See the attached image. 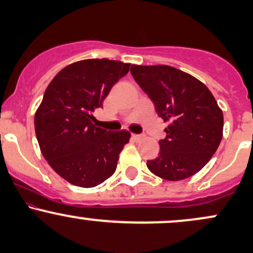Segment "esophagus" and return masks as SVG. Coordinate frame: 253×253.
<instances>
[{"label": "esophagus", "instance_id": "34e87169", "mask_svg": "<svg viewBox=\"0 0 253 253\" xmlns=\"http://www.w3.org/2000/svg\"><path fill=\"white\" fill-rule=\"evenodd\" d=\"M132 138L134 139V140H141V139H143V135H140V134H132Z\"/></svg>", "mask_w": 253, "mask_h": 253}]
</instances>
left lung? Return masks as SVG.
<instances>
[{
  "instance_id": "8db88e82",
  "label": "left lung",
  "mask_w": 253,
  "mask_h": 253,
  "mask_svg": "<svg viewBox=\"0 0 253 253\" xmlns=\"http://www.w3.org/2000/svg\"><path fill=\"white\" fill-rule=\"evenodd\" d=\"M135 82L168 123L161 152L147 168L167 181H182L205 167L222 139L223 115L211 90L187 72L169 65H134Z\"/></svg>"
}]
</instances>
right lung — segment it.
Masks as SVG:
<instances>
[{
	"instance_id": "add662e5",
	"label": "right lung",
	"mask_w": 253,
	"mask_h": 253,
	"mask_svg": "<svg viewBox=\"0 0 253 253\" xmlns=\"http://www.w3.org/2000/svg\"><path fill=\"white\" fill-rule=\"evenodd\" d=\"M129 65L106 58L80 60L58 72L45 90L34 117L38 143L52 169L71 184L96 187L117 170L130 133L97 127L94 112Z\"/></svg>"
}]
</instances>
